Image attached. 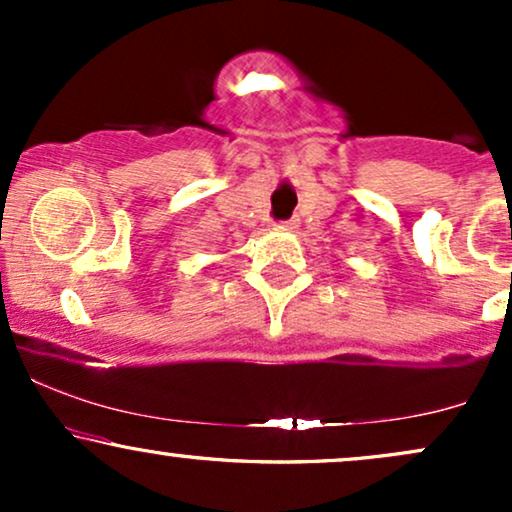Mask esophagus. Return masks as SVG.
I'll return each instance as SVG.
<instances>
[{
    "label": "esophagus",
    "instance_id": "obj_1",
    "mask_svg": "<svg viewBox=\"0 0 512 512\" xmlns=\"http://www.w3.org/2000/svg\"><path fill=\"white\" fill-rule=\"evenodd\" d=\"M281 226H284V228H293V226H296V221H284V223H281Z\"/></svg>",
    "mask_w": 512,
    "mask_h": 512
}]
</instances>
